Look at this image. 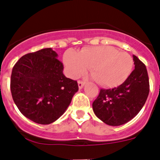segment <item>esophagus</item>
Here are the masks:
<instances>
[{
    "instance_id": "obj_1",
    "label": "esophagus",
    "mask_w": 160,
    "mask_h": 160,
    "mask_svg": "<svg viewBox=\"0 0 160 160\" xmlns=\"http://www.w3.org/2000/svg\"><path fill=\"white\" fill-rule=\"evenodd\" d=\"M78 88L81 90V89H82L83 87H84L85 82H81V81H78Z\"/></svg>"
}]
</instances>
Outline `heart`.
<instances>
[{
  "label": "heart",
  "instance_id": "1",
  "mask_svg": "<svg viewBox=\"0 0 160 160\" xmlns=\"http://www.w3.org/2000/svg\"><path fill=\"white\" fill-rule=\"evenodd\" d=\"M66 74L77 78L90 68V74L104 87L119 86L128 78L134 67L131 55L112 46H94L78 53L68 50L63 56Z\"/></svg>",
  "mask_w": 160,
  "mask_h": 160
}]
</instances>
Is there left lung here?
<instances>
[{
    "label": "left lung",
    "instance_id": "left-lung-1",
    "mask_svg": "<svg viewBox=\"0 0 160 160\" xmlns=\"http://www.w3.org/2000/svg\"><path fill=\"white\" fill-rule=\"evenodd\" d=\"M135 70L122 84L113 89H101L93 102L98 118L109 126H120L135 117L144 106L149 94L146 66L133 55Z\"/></svg>",
    "mask_w": 160,
    "mask_h": 160
}]
</instances>
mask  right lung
Wrapping results in <instances>:
<instances>
[{
    "instance_id": "right-lung-1",
    "label": "right lung",
    "mask_w": 160,
    "mask_h": 160,
    "mask_svg": "<svg viewBox=\"0 0 160 160\" xmlns=\"http://www.w3.org/2000/svg\"><path fill=\"white\" fill-rule=\"evenodd\" d=\"M52 48L22 56L12 68V99L24 116L47 125L58 119L78 90L76 81L63 74V65Z\"/></svg>"
}]
</instances>
